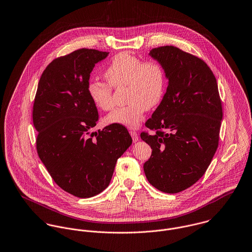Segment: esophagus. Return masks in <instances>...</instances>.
Here are the masks:
<instances>
[{"instance_id": "obj_1", "label": "esophagus", "mask_w": 252, "mask_h": 252, "mask_svg": "<svg viewBox=\"0 0 252 252\" xmlns=\"http://www.w3.org/2000/svg\"><path fill=\"white\" fill-rule=\"evenodd\" d=\"M130 135H131V137L133 138V141L134 142H136L138 140V135H137V132H135V131H130Z\"/></svg>"}]
</instances>
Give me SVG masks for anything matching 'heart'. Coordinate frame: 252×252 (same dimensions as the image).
Returning <instances> with one entry per match:
<instances>
[{"label": "heart", "mask_w": 252, "mask_h": 252, "mask_svg": "<svg viewBox=\"0 0 252 252\" xmlns=\"http://www.w3.org/2000/svg\"><path fill=\"white\" fill-rule=\"evenodd\" d=\"M109 83L93 80L88 85V93L94 105L105 112L115 107L114 90L127 87L126 106L118 108L107 117L109 123L137 128L146 110L157 107L165 88V71L154 60L143 61L137 56L122 52L115 56L105 71Z\"/></svg>", "instance_id": "heart-1"}]
</instances>
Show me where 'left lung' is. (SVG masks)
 <instances>
[{
  "label": "left lung",
  "mask_w": 252,
  "mask_h": 252,
  "mask_svg": "<svg viewBox=\"0 0 252 252\" xmlns=\"http://www.w3.org/2000/svg\"><path fill=\"white\" fill-rule=\"evenodd\" d=\"M149 56L168 79L166 92L140 137L152 149L143 169L149 183L177 193L206 172L218 146L222 107L215 75L206 63L174 46H161Z\"/></svg>",
  "instance_id": "8db88e82"
}]
</instances>
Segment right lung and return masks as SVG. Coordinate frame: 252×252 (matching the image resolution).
Returning a JSON list of instances; mask_svg holds the SVG:
<instances>
[{
	"label": "right lung",
	"instance_id": "right-lung-1",
	"mask_svg": "<svg viewBox=\"0 0 252 252\" xmlns=\"http://www.w3.org/2000/svg\"><path fill=\"white\" fill-rule=\"evenodd\" d=\"M108 55L83 48L55 59L40 77L33 103L39 159L60 188L80 198L109 186L116 160L132 144L120 124L93 132L99 115L88 85L95 64Z\"/></svg>",
	"mask_w": 252,
	"mask_h": 252
}]
</instances>
